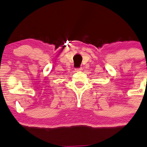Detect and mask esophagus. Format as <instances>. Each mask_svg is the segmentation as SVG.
Masks as SVG:
<instances>
[{
    "instance_id": "1",
    "label": "esophagus",
    "mask_w": 147,
    "mask_h": 147,
    "mask_svg": "<svg viewBox=\"0 0 147 147\" xmlns=\"http://www.w3.org/2000/svg\"><path fill=\"white\" fill-rule=\"evenodd\" d=\"M81 70H83V68L81 67L79 68H76V69H75L76 72H79V71H81Z\"/></svg>"
}]
</instances>
